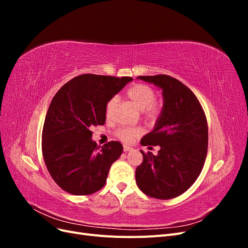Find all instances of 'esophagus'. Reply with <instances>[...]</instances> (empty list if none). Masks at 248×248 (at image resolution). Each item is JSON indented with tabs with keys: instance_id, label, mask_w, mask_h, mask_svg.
<instances>
[{
	"instance_id": "34e87169",
	"label": "esophagus",
	"mask_w": 248,
	"mask_h": 248,
	"mask_svg": "<svg viewBox=\"0 0 248 248\" xmlns=\"http://www.w3.org/2000/svg\"><path fill=\"white\" fill-rule=\"evenodd\" d=\"M132 148L131 147H128V146H124V152H128V151H131Z\"/></svg>"
}]
</instances>
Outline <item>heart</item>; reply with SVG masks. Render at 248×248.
Returning a JSON list of instances; mask_svg holds the SVG:
<instances>
[{
	"mask_svg": "<svg viewBox=\"0 0 248 248\" xmlns=\"http://www.w3.org/2000/svg\"><path fill=\"white\" fill-rule=\"evenodd\" d=\"M127 98L140 110L142 117L149 122H156L159 119L163 103L161 100L155 99L156 93L152 87L145 84H137L130 87L126 92ZM118 104L117 97H111L107 102L106 106V116L108 120H110L114 115L115 108ZM142 130L141 127H121L116 130V137L126 144H130L137 138L141 136Z\"/></svg>",
	"mask_w": 248,
	"mask_h": 248,
	"instance_id": "b5f03b06",
	"label": "heart"
}]
</instances>
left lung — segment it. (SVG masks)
<instances>
[{"label": "left lung", "mask_w": 248, "mask_h": 248, "mask_svg": "<svg viewBox=\"0 0 248 248\" xmlns=\"http://www.w3.org/2000/svg\"><path fill=\"white\" fill-rule=\"evenodd\" d=\"M162 89L163 108L142 146H160L158 155L142 154L136 170L139 188L158 200L179 197L196 182L208 150V124L197 96L181 81L167 74L139 77ZM152 148V147H150Z\"/></svg>", "instance_id": "left-lung-1"}]
</instances>
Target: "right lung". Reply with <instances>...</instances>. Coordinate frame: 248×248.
Returning a JSON list of instances; mask_svg holds the SVG:
<instances>
[{
  "label": "right lung",
  "instance_id": "1",
  "mask_svg": "<svg viewBox=\"0 0 248 248\" xmlns=\"http://www.w3.org/2000/svg\"><path fill=\"white\" fill-rule=\"evenodd\" d=\"M132 78L80 74L59 90L42 129V155L54 181L74 196L101 189L110 166L123 152L121 142L102 147L92 140V127L106 123L107 102Z\"/></svg>",
  "mask_w": 248,
  "mask_h": 248
}]
</instances>
